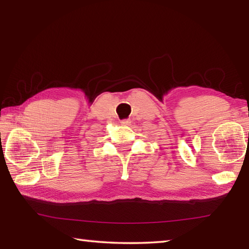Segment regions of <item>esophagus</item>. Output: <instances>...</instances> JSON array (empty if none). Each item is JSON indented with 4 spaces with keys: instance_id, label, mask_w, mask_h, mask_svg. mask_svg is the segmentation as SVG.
<instances>
[{
    "instance_id": "1",
    "label": "esophagus",
    "mask_w": 249,
    "mask_h": 249,
    "mask_svg": "<svg viewBox=\"0 0 249 249\" xmlns=\"http://www.w3.org/2000/svg\"><path fill=\"white\" fill-rule=\"evenodd\" d=\"M130 120H122L121 121V125H123V126H129L130 125Z\"/></svg>"
}]
</instances>
